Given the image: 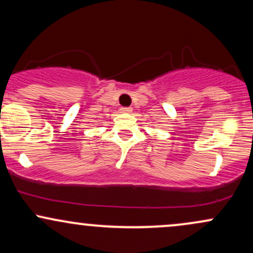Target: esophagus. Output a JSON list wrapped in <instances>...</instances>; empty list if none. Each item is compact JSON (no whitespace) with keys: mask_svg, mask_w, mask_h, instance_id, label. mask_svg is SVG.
<instances>
[{"mask_svg":"<svg viewBox=\"0 0 253 253\" xmlns=\"http://www.w3.org/2000/svg\"><path fill=\"white\" fill-rule=\"evenodd\" d=\"M121 113H130L132 112V108H129V107H124V108H121Z\"/></svg>","mask_w":253,"mask_h":253,"instance_id":"esophagus-1","label":"esophagus"}]
</instances>
